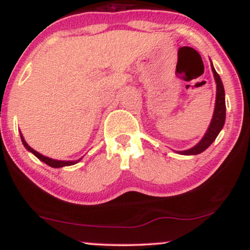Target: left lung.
I'll list each match as a JSON object with an SVG mask.
<instances>
[{"instance_id":"obj_1","label":"left lung","mask_w":250,"mask_h":250,"mask_svg":"<svg viewBox=\"0 0 250 250\" xmlns=\"http://www.w3.org/2000/svg\"><path fill=\"white\" fill-rule=\"evenodd\" d=\"M211 70H213L215 82H216V101H215V109H214V115L211 118V122L208 127L206 134L204 135V138L200 140L199 143H197L193 148L184 150V151H179L181 155L191 156V155H198L205 151L211 143L215 141V139L217 138L218 133L221 132V129L223 128L224 123H225V93H224V86L222 83L220 75L216 73L213 63L210 64Z\"/></svg>"}]
</instances>
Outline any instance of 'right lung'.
<instances>
[{"mask_svg": "<svg viewBox=\"0 0 250 250\" xmlns=\"http://www.w3.org/2000/svg\"><path fill=\"white\" fill-rule=\"evenodd\" d=\"M20 138H21V141H22V145L25 146V148L28 150L33 153V155H35L37 158L40 160H42L43 163H45L46 165H49L51 167H53V168H59V167H63V166H70V165H75V164H77L80 160L82 159H78V160H56V159H52V158H49V157H45L43 155H41L40 152H37L34 150L33 148H30V146L27 145V142L25 141V139H23V136L21 133H20Z\"/></svg>", "mask_w": 250, "mask_h": 250, "instance_id": "1", "label": "right lung"}]
</instances>
